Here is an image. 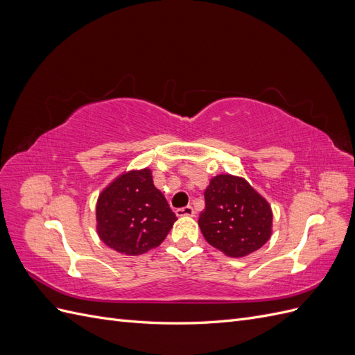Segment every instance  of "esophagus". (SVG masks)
<instances>
[{"label": "esophagus", "mask_w": 355, "mask_h": 355, "mask_svg": "<svg viewBox=\"0 0 355 355\" xmlns=\"http://www.w3.org/2000/svg\"><path fill=\"white\" fill-rule=\"evenodd\" d=\"M176 214H178V216H196V210L192 209L191 206H187V207L178 209Z\"/></svg>", "instance_id": "1"}]
</instances>
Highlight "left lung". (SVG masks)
I'll return each mask as SVG.
<instances>
[{
	"label": "left lung",
	"instance_id": "8db88e82",
	"mask_svg": "<svg viewBox=\"0 0 355 355\" xmlns=\"http://www.w3.org/2000/svg\"><path fill=\"white\" fill-rule=\"evenodd\" d=\"M206 209L198 225L204 239L231 257L256 252L270 240L272 211L243 178L219 175L204 192Z\"/></svg>",
	"mask_w": 355,
	"mask_h": 355
}]
</instances>
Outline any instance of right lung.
Returning <instances> with one entry per match:
<instances>
[{"instance_id":"1","label":"right lung","mask_w":355,"mask_h":355,"mask_svg":"<svg viewBox=\"0 0 355 355\" xmlns=\"http://www.w3.org/2000/svg\"><path fill=\"white\" fill-rule=\"evenodd\" d=\"M101 240L118 253L137 256L158 247L176 222L149 168L116 178L96 206Z\"/></svg>"}]
</instances>
